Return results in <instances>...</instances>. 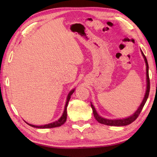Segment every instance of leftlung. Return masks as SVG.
I'll return each mask as SVG.
<instances>
[{"instance_id":"8db88e82","label":"left lung","mask_w":157,"mask_h":157,"mask_svg":"<svg viewBox=\"0 0 157 157\" xmlns=\"http://www.w3.org/2000/svg\"><path fill=\"white\" fill-rule=\"evenodd\" d=\"M140 51H141V54L143 55V58H144V60H145V62L146 64V82H147L146 91H145V96H144V98H143V100L142 101L141 104L140 105L139 107L137 109V110L135 111V112L133 113L132 116L127 117V118H122V119H108V118H103V117H102V116H100L99 114L98 113L97 111L95 110V108L94 107V105L92 104V102H91V108L93 109L94 116L95 117V120H96L98 123L103 124H106V125H109V126H117V127L125 126V125H127V124H131L132 122H134L135 120H136V119L138 118V116H139V115L140 114V113L141 112L143 108V107H144L146 101H147V98H148L149 93H150V78H149V73H148L149 66H148L147 60V59H146V57L145 56V55L143 54V52L141 50H140Z\"/></svg>"}]
</instances>
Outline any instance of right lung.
<instances>
[{"label": "right lung", "instance_id": "add662e5", "mask_svg": "<svg viewBox=\"0 0 157 157\" xmlns=\"http://www.w3.org/2000/svg\"><path fill=\"white\" fill-rule=\"evenodd\" d=\"M75 89H73L71 90V91L69 92V94H68L67 98H66V105H65V107H64V110H63V112L62 113V116L58 119L57 121L53 122V123H49V124H44V125H34V124H29L27 122H25L26 123L29 125L33 127H35V128H39V129H47V128H53V127H60L61 125L65 123L66 121V118H67V111H66V109H67V106H68V103L70 100V98L71 95H72L74 91H75Z\"/></svg>", "mask_w": 157, "mask_h": 157}]
</instances>
